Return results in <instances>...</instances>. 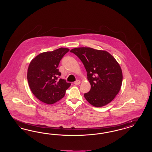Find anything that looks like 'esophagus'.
Segmentation results:
<instances>
[{"label": "esophagus", "instance_id": "esophagus-1", "mask_svg": "<svg viewBox=\"0 0 152 152\" xmlns=\"http://www.w3.org/2000/svg\"><path fill=\"white\" fill-rule=\"evenodd\" d=\"M74 84L75 85H78L80 84V80H76L75 82H74Z\"/></svg>", "mask_w": 152, "mask_h": 152}]
</instances>
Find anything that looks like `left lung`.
<instances>
[{"label":"left lung","instance_id":"obj_1","mask_svg":"<svg viewBox=\"0 0 152 152\" xmlns=\"http://www.w3.org/2000/svg\"><path fill=\"white\" fill-rule=\"evenodd\" d=\"M81 61L91 85L89 92L84 94L93 106L102 107L110 102L119 92L123 74L115 58L105 51L90 47L75 48L70 51Z\"/></svg>","mask_w":152,"mask_h":152}]
</instances>
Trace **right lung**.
Listing matches in <instances>:
<instances>
[{
  "label": "right lung",
  "mask_w": 152,
  "mask_h": 152,
  "mask_svg": "<svg viewBox=\"0 0 152 152\" xmlns=\"http://www.w3.org/2000/svg\"><path fill=\"white\" fill-rule=\"evenodd\" d=\"M69 49L60 48L37 56L28 69L27 80L29 88L38 100L52 104L64 97L71 83L60 78L58 69L60 61Z\"/></svg>",
  "instance_id": "add662e5"
}]
</instances>
